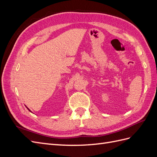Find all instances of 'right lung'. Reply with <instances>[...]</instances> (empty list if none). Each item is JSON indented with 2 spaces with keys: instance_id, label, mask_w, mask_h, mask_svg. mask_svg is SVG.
Listing matches in <instances>:
<instances>
[{
  "instance_id": "1",
  "label": "right lung",
  "mask_w": 157,
  "mask_h": 157,
  "mask_svg": "<svg viewBox=\"0 0 157 157\" xmlns=\"http://www.w3.org/2000/svg\"><path fill=\"white\" fill-rule=\"evenodd\" d=\"M25 107H26V106H25ZM27 109H28V110H29V111H30V112H31V111H30V109H29V108H28V107H27Z\"/></svg>"
}]
</instances>
